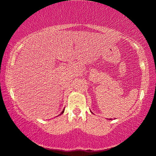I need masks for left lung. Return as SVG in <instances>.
Masks as SVG:
<instances>
[{"label": "left lung", "mask_w": 156, "mask_h": 156, "mask_svg": "<svg viewBox=\"0 0 156 156\" xmlns=\"http://www.w3.org/2000/svg\"><path fill=\"white\" fill-rule=\"evenodd\" d=\"M91 113H92V112H91ZM109 120H111V119H109Z\"/></svg>", "instance_id": "1"}]
</instances>
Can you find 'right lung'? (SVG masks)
<instances>
[{
    "label": "right lung",
    "mask_w": 156,
    "mask_h": 156,
    "mask_svg": "<svg viewBox=\"0 0 156 156\" xmlns=\"http://www.w3.org/2000/svg\"><path fill=\"white\" fill-rule=\"evenodd\" d=\"M64 111H65V109H64V110H63V111H62V112H61V114H59V115H61V114H63V113H64Z\"/></svg>",
    "instance_id": "right-lung-1"
}]
</instances>
